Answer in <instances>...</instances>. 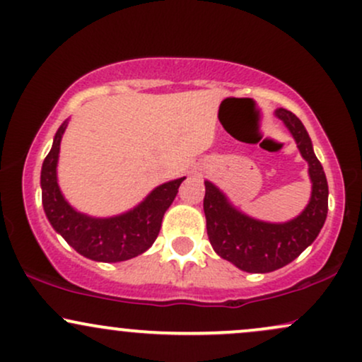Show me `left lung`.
I'll return each mask as SVG.
<instances>
[{"instance_id": "obj_1", "label": "left lung", "mask_w": 362, "mask_h": 362, "mask_svg": "<svg viewBox=\"0 0 362 362\" xmlns=\"http://www.w3.org/2000/svg\"><path fill=\"white\" fill-rule=\"evenodd\" d=\"M276 115L289 129L301 156L308 161L311 197L300 216L286 223L260 221L236 209L213 182H204V214L209 242L221 259L245 272L265 274L291 264L315 242L327 219V177L315 155L308 132L293 112L277 109Z\"/></svg>"}]
</instances>
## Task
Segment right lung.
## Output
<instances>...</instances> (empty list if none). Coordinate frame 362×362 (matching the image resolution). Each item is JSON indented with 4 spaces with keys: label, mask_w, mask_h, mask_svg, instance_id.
<instances>
[{
    "label": "right lung",
    "mask_w": 362,
    "mask_h": 362,
    "mask_svg": "<svg viewBox=\"0 0 362 362\" xmlns=\"http://www.w3.org/2000/svg\"><path fill=\"white\" fill-rule=\"evenodd\" d=\"M68 119L54 136L40 172L42 206L51 226L80 255L95 262H124L144 253L155 243L161 221L185 177L153 189L138 206L110 218H93L69 204L57 184V160Z\"/></svg>",
    "instance_id": "add662e5"
}]
</instances>
